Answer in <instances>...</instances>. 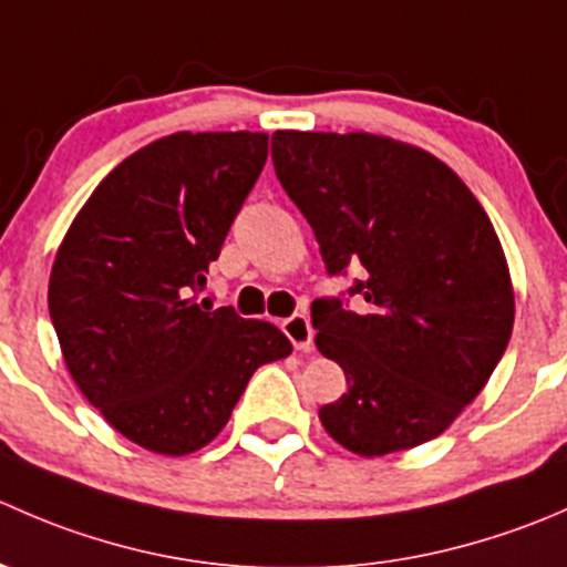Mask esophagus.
Returning a JSON list of instances; mask_svg holds the SVG:
<instances>
[{
	"instance_id": "34e87169",
	"label": "esophagus",
	"mask_w": 567,
	"mask_h": 567,
	"mask_svg": "<svg viewBox=\"0 0 567 567\" xmlns=\"http://www.w3.org/2000/svg\"><path fill=\"white\" fill-rule=\"evenodd\" d=\"M282 331L288 334V340L293 342V348H299V351H310L312 348V326H310V318L305 316V312H293L290 318L282 320Z\"/></svg>"
}]
</instances>
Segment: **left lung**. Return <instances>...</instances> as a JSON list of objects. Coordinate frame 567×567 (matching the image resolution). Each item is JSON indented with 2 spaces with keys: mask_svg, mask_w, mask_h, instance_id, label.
Instances as JSON below:
<instances>
[{
  "mask_svg": "<svg viewBox=\"0 0 567 567\" xmlns=\"http://www.w3.org/2000/svg\"><path fill=\"white\" fill-rule=\"evenodd\" d=\"M271 158L326 274L364 268L348 288L359 312L312 301L318 351L348 379L320 422L368 458L431 442L511 342V271L483 205L447 164L386 136L277 131Z\"/></svg>",
  "mask_w": 567,
  "mask_h": 567,
  "instance_id": "1",
  "label": "left lung"
}]
</instances>
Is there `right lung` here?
<instances>
[{"mask_svg":"<svg viewBox=\"0 0 567 567\" xmlns=\"http://www.w3.org/2000/svg\"><path fill=\"white\" fill-rule=\"evenodd\" d=\"M266 158L268 134L164 136L101 181L56 251L49 316L68 370L153 453L205 447L251 373L290 353L277 326L192 299Z\"/></svg>","mask_w":567,"mask_h":567,"instance_id":"right-lung-1","label":"right lung"}]
</instances>
